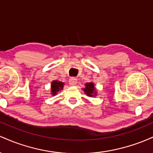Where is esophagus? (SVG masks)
Masks as SVG:
<instances>
[{"mask_svg": "<svg viewBox=\"0 0 153 153\" xmlns=\"http://www.w3.org/2000/svg\"><path fill=\"white\" fill-rule=\"evenodd\" d=\"M77 83V79L75 78H71L69 79V84L71 85H75Z\"/></svg>", "mask_w": 153, "mask_h": 153, "instance_id": "esophagus-1", "label": "esophagus"}]
</instances>
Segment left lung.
<instances>
[{
	"label": "left lung",
	"mask_w": 153,
	"mask_h": 153,
	"mask_svg": "<svg viewBox=\"0 0 153 153\" xmlns=\"http://www.w3.org/2000/svg\"><path fill=\"white\" fill-rule=\"evenodd\" d=\"M86 86H85V88H84V91L88 95V96H93V94L94 92V85L93 82H87ZM96 94V93H95Z\"/></svg>",
	"instance_id": "left-lung-1"
}]
</instances>
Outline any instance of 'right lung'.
Masks as SVG:
<instances>
[{
	"label": "right lung",
	"instance_id": "add662e5",
	"mask_svg": "<svg viewBox=\"0 0 153 153\" xmlns=\"http://www.w3.org/2000/svg\"><path fill=\"white\" fill-rule=\"evenodd\" d=\"M63 85L64 83L62 82L57 81V80H54L52 82L51 88H52V95H56L59 91H61L63 88Z\"/></svg>",
	"mask_w": 153,
	"mask_h": 153
}]
</instances>
